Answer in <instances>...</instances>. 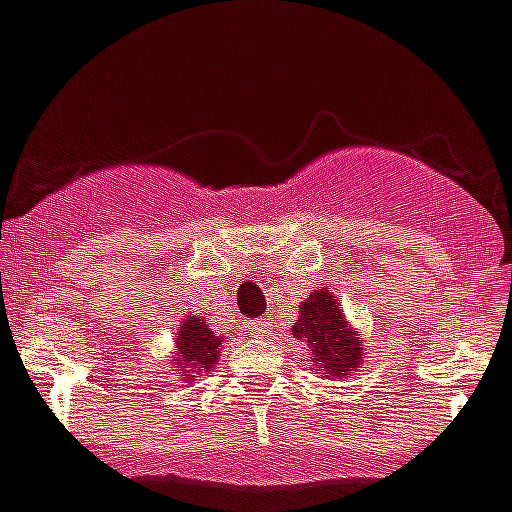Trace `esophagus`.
<instances>
[{"instance_id":"34e87169","label":"esophagus","mask_w":512,"mask_h":512,"mask_svg":"<svg viewBox=\"0 0 512 512\" xmlns=\"http://www.w3.org/2000/svg\"><path fill=\"white\" fill-rule=\"evenodd\" d=\"M247 330L255 337H265L270 335V322L268 319H250V322H247Z\"/></svg>"}]
</instances>
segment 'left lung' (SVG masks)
Instances as JSON below:
<instances>
[{
	"mask_svg": "<svg viewBox=\"0 0 512 512\" xmlns=\"http://www.w3.org/2000/svg\"><path fill=\"white\" fill-rule=\"evenodd\" d=\"M293 337L309 345L311 358L330 376H350L361 363V342L348 330L340 304L330 291H314L301 304L299 322L293 324Z\"/></svg>",
	"mask_w": 512,
	"mask_h": 512,
	"instance_id": "1",
	"label": "left lung"
}]
</instances>
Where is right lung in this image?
I'll list each match as a JSON object with an SVG mask.
<instances>
[{
	"label": "right lung",
	"mask_w": 512,
	"mask_h": 512,
	"mask_svg": "<svg viewBox=\"0 0 512 512\" xmlns=\"http://www.w3.org/2000/svg\"><path fill=\"white\" fill-rule=\"evenodd\" d=\"M177 353H180V368L188 376L190 371H208L219 358V345L224 337H216L206 327L201 317L185 319L177 332Z\"/></svg>",
	"instance_id": "obj_1"
}]
</instances>
